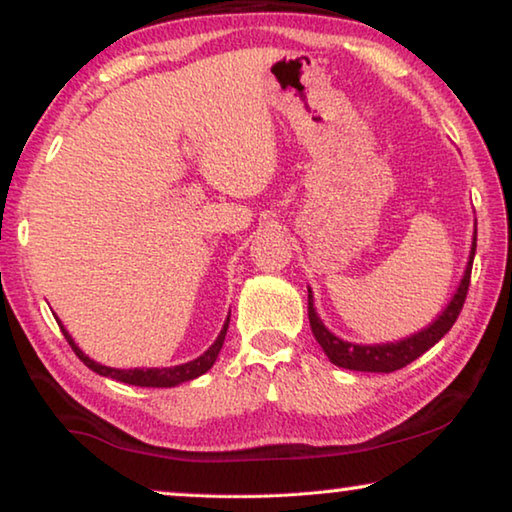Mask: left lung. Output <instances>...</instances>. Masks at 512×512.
<instances>
[{
  "mask_svg": "<svg viewBox=\"0 0 512 512\" xmlns=\"http://www.w3.org/2000/svg\"><path fill=\"white\" fill-rule=\"evenodd\" d=\"M474 253H476V234L472 241V250H469V262H467L465 275H462V280L456 289V294H453V298H451V303L444 307V312L437 316L431 326L415 332V335L401 339V342L362 346V344H351V342H344V339L335 337L326 326H323V321L319 319V314H316V310H314L312 291L307 289V316H310V326H312L316 342H319V346L323 348V353L328 355V360L342 369L373 371V373H389V371L403 369L405 364L417 360L419 355H424L428 348L440 342L446 332L451 330L453 323H456L462 305H465V298H467L469 278H472Z\"/></svg>",
  "mask_w": 512,
  "mask_h": 512,
  "instance_id": "1",
  "label": "left lung"
}]
</instances>
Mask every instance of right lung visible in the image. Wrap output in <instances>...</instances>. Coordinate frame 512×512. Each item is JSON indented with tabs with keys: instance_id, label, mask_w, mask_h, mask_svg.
<instances>
[{
	"instance_id": "right-lung-1",
	"label": "right lung",
	"mask_w": 512,
	"mask_h": 512,
	"mask_svg": "<svg viewBox=\"0 0 512 512\" xmlns=\"http://www.w3.org/2000/svg\"><path fill=\"white\" fill-rule=\"evenodd\" d=\"M227 326H230V316H227L225 326L221 330V335L216 337V342L209 346L207 351L200 355V358L191 360V362L177 364V367H166V369H113V367H104V364L88 358V355L75 344V339L68 335V330L63 328V323L59 321V328H61L63 335H66L70 348L75 351L77 358L84 362L88 369L100 373V376H107V378H113V380H120V383L136 385V387H175L180 383H186V380H193V378L202 376V373H207L209 369L214 367L218 353H221L225 335H227Z\"/></svg>"
}]
</instances>
